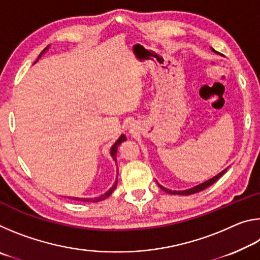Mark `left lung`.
Returning a JSON list of instances; mask_svg holds the SVG:
<instances>
[{"label": "left lung", "instance_id": "left-lung-1", "mask_svg": "<svg viewBox=\"0 0 260 260\" xmlns=\"http://www.w3.org/2000/svg\"><path fill=\"white\" fill-rule=\"evenodd\" d=\"M212 51L217 52L214 49H212ZM226 171H227V169H225V170L222 171V172H220L219 174L215 175V177H213L212 179L208 180V181H205V182L201 183V184H197V186L192 187V188H190V189H187V190H178V191H177V190H170V189L164 188L162 186H160V184H158V186H159L160 189H162V190H164L165 192H167V193H172V195H191V193L202 191V190H204V189H206L208 187H210L211 184H213L215 181H217V180H219L220 178H221L222 175L226 173Z\"/></svg>", "mask_w": 260, "mask_h": 260}]
</instances>
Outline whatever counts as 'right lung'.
I'll return each instance as SVG.
<instances>
[{"mask_svg":"<svg viewBox=\"0 0 260 260\" xmlns=\"http://www.w3.org/2000/svg\"><path fill=\"white\" fill-rule=\"evenodd\" d=\"M48 48H49V46H48L47 48H45V49H43V50L41 51V54L39 55V58H40L41 55L45 54V52H46V50L48 49ZM39 58H38V59H39ZM38 59L35 60V63H37ZM125 140H126V136H125L124 134H121V135H120V138L118 139V140L116 141V142H114V144H113V146L111 147V149H110V155H111L112 159H113L114 161H116V164H117V158H116V156H117L118 147H119V144L122 142V141H125ZM117 183H118V179L116 178V181H114L113 186H112L111 188H110L107 192H104L103 195H101V196H99V197H94V199H78V197H72V200H74V201H81V202H100V201H103V200L107 199V197H109L110 195H111L112 191L114 190V189L117 188ZM70 199H71V197H70Z\"/></svg>","mask_w":260,"mask_h":260,"instance_id":"add662e5","label":"right lung"}]
</instances>
